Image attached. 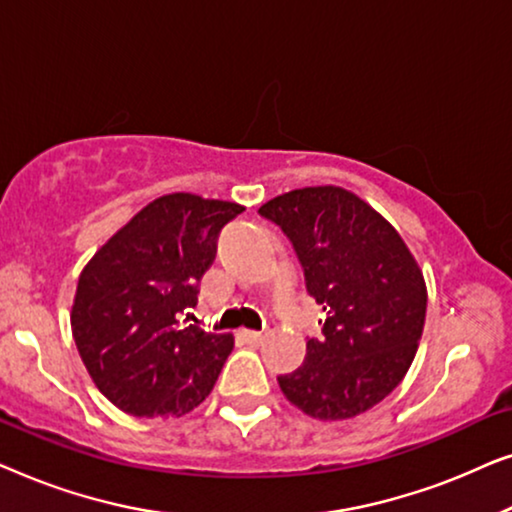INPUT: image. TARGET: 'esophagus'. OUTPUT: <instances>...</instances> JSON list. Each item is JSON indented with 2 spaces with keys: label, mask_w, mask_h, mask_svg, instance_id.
<instances>
[{
  "label": "esophagus",
  "mask_w": 512,
  "mask_h": 512,
  "mask_svg": "<svg viewBox=\"0 0 512 512\" xmlns=\"http://www.w3.org/2000/svg\"><path fill=\"white\" fill-rule=\"evenodd\" d=\"M240 335H242V338L247 340V342H251V345H258V342L263 340V333H261V331H247V328H244V331H242Z\"/></svg>",
  "instance_id": "esophagus-1"
}]
</instances>
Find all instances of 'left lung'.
Masks as SVG:
<instances>
[{"label":"left lung","mask_w":512,"mask_h":512,"mask_svg":"<svg viewBox=\"0 0 512 512\" xmlns=\"http://www.w3.org/2000/svg\"><path fill=\"white\" fill-rule=\"evenodd\" d=\"M289 237L305 289L326 312L324 338L303 366L277 377L289 401L319 422L352 419L408 373L426 319V282L398 230L340 186H307L258 209ZM321 324V321H319Z\"/></svg>","instance_id":"1"}]
</instances>
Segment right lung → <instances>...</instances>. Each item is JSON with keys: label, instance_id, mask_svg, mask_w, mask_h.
<instances>
[{"label": "right lung", "instance_id": "add662e5", "mask_svg": "<svg viewBox=\"0 0 512 512\" xmlns=\"http://www.w3.org/2000/svg\"><path fill=\"white\" fill-rule=\"evenodd\" d=\"M242 205L160 195L116 230L81 270L72 335L95 387L135 417H181L214 389L233 335L184 326L216 237Z\"/></svg>", "mask_w": 512, "mask_h": 512}]
</instances>
